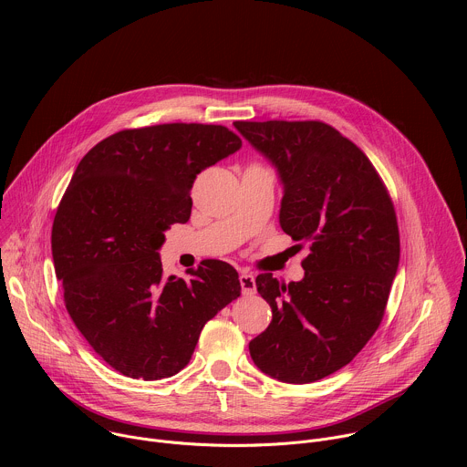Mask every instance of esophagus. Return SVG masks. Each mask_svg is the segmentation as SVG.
<instances>
[{"instance_id":"1","label":"esophagus","mask_w":467,"mask_h":467,"mask_svg":"<svg viewBox=\"0 0 467 467\" xmlns=\"http://www.w3.org/2000/svg\"><path fill=\"white\" fill-rule=\"evenodd\" d=\"M240 286H242V294L244 296H253L256 292L254 275L253 274H242L240 275Z\"/></svg>"}]
</instances>
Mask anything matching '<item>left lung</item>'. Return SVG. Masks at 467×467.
<instances>
[{
    "instance_id": "8db88e82",
    "label": "left lung",
    "mask_w": 467,
    "mask_h": 467,
    "mask_svg": "<svg viewBox=\"0 0 467 467\" xmlns=\"http://www.w3.org/2000/svg\"><path fill=\"white\" fill-rule=\"evenodd\" d=\"M283 182L279 223L310 242L299 283L256 277L272 323L249 342L256 368L306 384L348 366L379 328L399 265L393 203L369 159L323 121H234Z\"/></svg>"
}]
</instances>
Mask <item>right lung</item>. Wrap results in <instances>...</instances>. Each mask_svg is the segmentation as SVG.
Segmentation results:
<instances>
[{"mask_svg":"<svg viewBox=\"0 0 467 467\" xmlns=\"http://www.w3.org/2000/svg\"><path fill=\"white\" fill-rule=\"evenodd\" d=\"M242 148L223 125L162 123L125 129L79 162L51 229L64 303L92 349L130 379L159 380L192 358L205 323L240 296L222 260L164 277L159 249L192 213L205 168Z\"/></svg>","mask_w":467,"mask_h":467,"instance_id":"add662e5","label":"right lung"}]
</instances>
